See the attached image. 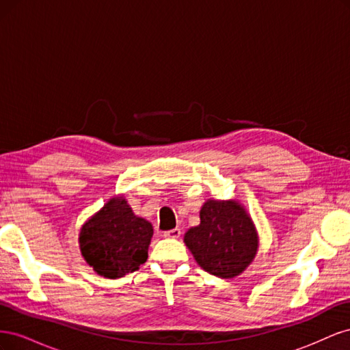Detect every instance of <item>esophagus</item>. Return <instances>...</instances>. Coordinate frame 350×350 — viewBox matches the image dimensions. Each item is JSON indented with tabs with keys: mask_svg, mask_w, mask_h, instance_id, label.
Here are the masks:
<instances>
[{
	"mask_svg": "<svg viewBox=\"0 0 350 350\" xmlns=\"http://www.w3.org/2000/svg\"><path fill=\"white\" fill-rule=\"evenodd\" d=\"M163 237L169 238V239H176V238L181 237V229L175 228V229H171V230H166V232H163Z\"/></svg>",
	"mask_w": 350,
	"mask_h": 350,
	"instance_id": "34e87169",
	"label": "esophagus"
}]
</instances>
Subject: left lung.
<instances>
[{
    "mask_svg": "<svg viewBox=\"0 0 350 350\" xmlns=\"http://www.w3.org/2000/svg\"><path fill=\"white\" fill-rule=\"evenodd\" d=\"M184 242L201 269L221 279L239 276L258 250L256 226L235 200H207L200 225L187 230Z\"/></svg>",
    "mask_w": 350,
    "mask_h": 350,
    "instance_id": "1",
    "label": "left lung"
}]
</instances>
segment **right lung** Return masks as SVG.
<instances>
[{
    "label": "right lung",
    "instance_id": "add662e5",
    "mask_svg": "<svg viewBox=\"0 0 350 350\" xmlns=\"http://www.w3.org/2000/svg\"><path fill=\"white\" fill-rule=\"evenodd\" d=\"M153 226L135 216L124 197H113L80 229L83 258L98 274L118 279L147 260Z\"/></svg>",
    "mask_w": 350,
    "mask_h": 350
}]
</instances>
